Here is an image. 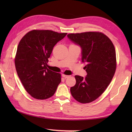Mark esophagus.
<instances>
[{"label":"esophagus","instance_id":"34e87169","mask_svg":"<svg viewBox=\"0 0 132 132\" xmlns=\"http://www.w3.org/2000/svg\"><path fill=\"white\" fill-rule=\"evenodd\" d=\"M62 76L64 77V79H67V78H68V77H70V76H68V75H62Z\"/></svg>","mask_w":132,"mask_h":132}]
</instances>
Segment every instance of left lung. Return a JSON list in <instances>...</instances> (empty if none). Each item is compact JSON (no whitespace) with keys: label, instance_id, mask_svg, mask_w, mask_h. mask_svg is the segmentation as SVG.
<instances>
[{"label":"left lung","instance_id":"obj_1","mask_svg":"<svg viewBox=\"0 0 132 132\" xmlns=\"http://www.w3.org/2000/svg\"><path fill=\"white\" fill-rule=\"evenodd\" d=\"M68 38L80 47L82 62L87 75L75 76L76 85L70 88L77 102L88 103L103 93L111 83L116 70V53L112 42L101 32L70 34Z\"/></svg>","mask_w":132,"mask_h":132}]
</instances>
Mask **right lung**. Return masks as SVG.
Segmentation results:
<instances>
[{
    "mask_svg": "<svg viewBox=\"0 0 132 132\" xmlns=\"http://www.w3.org/2000/svg\"><path fill=\"white\" fill-rule=\"evenodd\" d=\"M67 34L33 30L20 41L15 58L16 71L25 89L34 98H48L56 91L61 75L47 68L48 58L53 47Z\"/></svg>",
    "mask_w": 132,
    "mask_h": 132,
    "instance_id": "add662e5",
    "label": "right lung"
}]
</instances>
